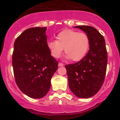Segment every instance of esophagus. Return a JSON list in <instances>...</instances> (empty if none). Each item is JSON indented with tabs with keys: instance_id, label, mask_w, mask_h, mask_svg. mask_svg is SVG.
<instances>
[{
	"instance_id": "obj_1",
	"label": "esophagus",
	"mask_w": 120,
	"mask_h": 120,
	"mask_svg": "<svg viewBox=\"0 0 120 120\" xmlns=\"http://www.w3.org/2000/svg\"><path fill=\"white\" fill-rule=\"evenodd\" d=\"M64 66V64L62 63H59V67H62Z\"/></svg>"
}]
</instances>
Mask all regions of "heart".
Masks as SVG:
<instances>
[{
	"label": "heart",
	"instance_id": "b5f03b06",
	"mask_svg": "<svg viewBox=\"0 0 120 120\" xmlns=\"http://www.w3.org/2000/svg\"><path fill=\"white\" fill-rule=\"evenodd\" d=\"M56 40H49L47 46L53 57L59 58L64 50L66 58L79 61L85 56L89 49V38L86 34L66 30L57 34Z\"/></svg>",
	"mask_w": 120,
	"mask_h": 120
}]
</instances>
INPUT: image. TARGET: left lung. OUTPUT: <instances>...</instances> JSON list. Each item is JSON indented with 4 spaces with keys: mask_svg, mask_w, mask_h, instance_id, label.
Here are the masks:
<instances>
[{
    "mask_svg": "<svg viewBox=\"0 0 120 120\" xmlns=\"http://www.w3.org/2000/svg\"><path fill=\"white\" fill-rule=\"evenodd\" d=\"M89 38V50L80 61L65 66L69 86L78 98H88L95 95L103 85L107 71V51L104 37L90 26H76Z\"/></svg>",
    "mask_w": 120,
    "mask_h": 120,
    "instance_id": "1",
    "label": "left lung"
}]
</instances>
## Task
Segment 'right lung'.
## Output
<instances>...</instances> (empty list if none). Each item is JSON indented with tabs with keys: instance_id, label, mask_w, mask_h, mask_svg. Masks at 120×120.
<instances>
[{
	"instance_id": "add662e5",
	"label": "right lung",
	"mask_w": 120,
	"mask_h": 120,
	"mask_svg": "<svg viewBox=\"0 0 120 120\" xmlns=\"http://www.w3.org/2000/svg\"><path fill=\"white\" fill-rule=\"evenodd\" d=\"M46 30L27 29L14 42L12 66L15 82L23 94L32 98H41L47 94L57 70L58 61L47 46Z\"/></svg>"
}]
</instances>
